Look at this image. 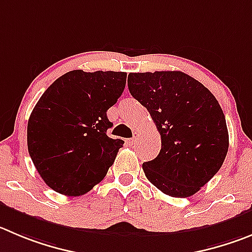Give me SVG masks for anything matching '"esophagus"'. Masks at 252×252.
Masks as SVG:
<instances>
[{
    "instance_id": "1",
    "label": "esophagus",
    "mask_w": 252,
    "mask_h": 252,
    "mask_svg": "<svg viewBox=\"0 0 252 252\" xmlns=\"http://www.w3.org/2000/svg\"><path fill=\"white\" fill-rule=\"evenodd\" d=\"M134 134H135V135H134L133 138H130V139H126V144L130 145V147H131V145H135V144H137L138 139H139V137H138V134H137V133H134Z\"/></svg>"
}]
</instances>
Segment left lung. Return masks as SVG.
Masks as SVG:
<instances>
[{"instance_id": "left-lung-1", "label": "left lung", "mask_w": 252, "mask_h": 252, "mask_svg": "<svg viewBox=\"0 0 252 252\" xmlns=\"http://www.w3.org/2000/svg\"><path fill=\"white\" fill-rule=\"evenodd\" d=\"M128 88L160 133L158 157L143 163L145 176L169 196L188 197L221 168L229 133L214 94L180 70L130 73Z\"/></svg>"}]
</instances>
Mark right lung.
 <instances>
[{
    "label": "right lung",
    "mask_w": 252,
    "mask_h": 252,
    "mask_svg": "<svg viewBox=\"0 0 252 252\" xmlns=\"http://www.w3.org/2000/svg\"><path fill=\"white\" fill-rule=\"evenodd\" d=\"M126 73L70 70L56 79L33 108L27 126L30 157L43 182L79 196L103 180L122 139L108 137L107 110L124 91Z\"/></svg>",
    "instance_id": "obj_1"
}]
</instances>
